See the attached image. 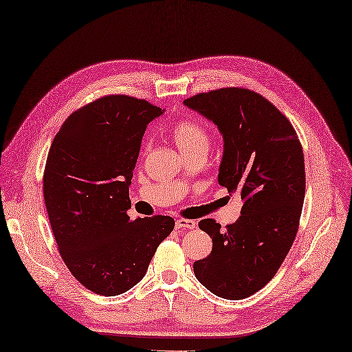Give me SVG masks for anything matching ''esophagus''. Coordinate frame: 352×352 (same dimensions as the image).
<instances>
[{
	"mask_svg": "<svg viewBox=\"0 0 352 352\" xmlns=\"http://www.w3.org/2000/svg\"><path fill=\"white\" fill-rule=\"evenodd\" d=\"M176 230H179V232H184V230H192L197 227V223L192 221V220H176Z\"/></svg>",
	"mask_w": 352,
	"mask_h": 352,
	"instance_id": "34e87169",
	"label": "esophagus"
}]
</instances>
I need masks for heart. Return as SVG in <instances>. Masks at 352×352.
I'll use <instances>...</instances> for the list:
<instances>
[{
	"label": "heart",
	"mask_w": 352,
	"mask_h": 352,
	"mask_svg": "<svg viewBox=\"0 0 352 352\" xmlns=\"http://www.w3.org/2000/svg\"><path fill=\"white\" fill-rule=\"evenodd\" d=\"M172 137L182 154L197 150L207 151L211 144L208 129L198 122V120L192 119L179 120L172 128Z\"/></svg>",
	"instance_id": "obj_1"
}]
</instances>
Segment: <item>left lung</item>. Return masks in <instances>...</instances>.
I'll list each match as a JSON object with an SVG mask.
<instances>
[{"instance_id": "1", "label": "left lung", "mask_w": 352, "mask_h": 352, "mask_svg": "<svg viewBox=\"0 0 352 352\" xmlns=\"http://www.w3.org/2000/svg\"><path fill=\"white\" fill-rule=\"evenodd\" d=\"M184 104L220 131L218 184L243 201L226 230L211 218L199 221L212 250L193 272L218 297L246 298L272 280L296 239L306 192L301 144L289 120L254 91L220 89Z\"/></svg>"}]
</instances>
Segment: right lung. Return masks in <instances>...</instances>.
Returning a JSON list of instances; mask_svg holds the SVG:
<instances>
[{"label": "right lung", "instance_id": "right-lung-1", "mask_svg": "<svg viewBox=\"0 0 352 352\" xmlns=\"http://www.w3.org/2000/svg\"><path fill=\"white\" fill-rule=\"evenodd\" d=\"M163 112L129 96H106L72 113L47 154L43 197L59 253L96 294L137 285L175 228L172 217L126 214L144 132Z\"/></svg>", "mask_w": 352, "mask_h": 352}]
</instances>
